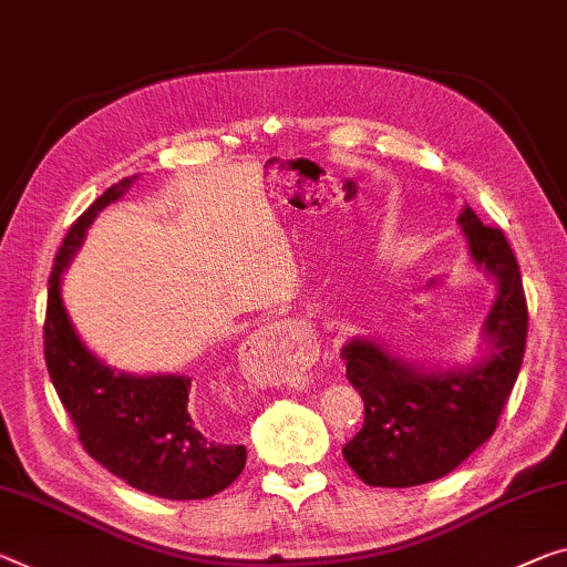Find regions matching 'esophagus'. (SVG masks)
Instances as JSON below:
<instances>
[{"label": "esophagus", "mask_w": 567, "mask_h": 567, "mask_svg": "<svg viewBox=\"0 0 567 567\" xmlns=\"http://www.w3.org/2000/svg\"><path fill=\"white\" fill-rule=\"evenodd\" d=\"M274 350L289 357L296 370H307L313 362V354H317L311 337L303 332V329L291 324V321H271V324L260 327L258 332L243 344L240 350L243 368H248V364L258 360L260 354H268Z\"/></svg>", "instance_id": "obj_1"}]
</instances>
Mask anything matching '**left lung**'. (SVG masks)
I'll use <instances>...</instances> for the list:
<instances>
[{"label":"left lung","instance_id":"left-lung-1","mask_svg":"<svg viewBox=\"0 0 567 567\" xmlns=\"http://www.w3.org/2000/svg\"><path fill=\"white\" fill-rule=\"evenodd\" d=\"M458 225L468 254L496 278L494 307L484 321L489 360L472 370L413 368L370 339L342 347L347 380L360 390L364 423L342 454L370 486L405 489L454 472L492 439L522 368L527 342V299L515 254L499 228L464 207Z\"/></svg>","mask_w":567,"mask_h":567}]
</instances>
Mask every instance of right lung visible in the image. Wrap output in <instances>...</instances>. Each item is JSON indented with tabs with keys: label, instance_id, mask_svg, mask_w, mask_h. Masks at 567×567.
<instances>
[{
	"label": "right lung",
	"instance_id": "add662e5",
	"mask_svg": "<svg viewBox=\"0 0 567 567\" xmlns=\"http://www.w3.org/2000/svg\"><path fill=\"white\" fill-rule=\"evenodd\" d=\"M136 179V177H134ZM132 187H109L68 230L52 264L45 311V364L60 403L71 415L89 456L138 492L162 499H207L240 476L246 446L207 439L189 415L193 380L182 374L116 372L78 339L60 299V274L103 207Z\"/></svg>",
	"mask_w": 567,
	"mask_h": 567
}]
</instances>
